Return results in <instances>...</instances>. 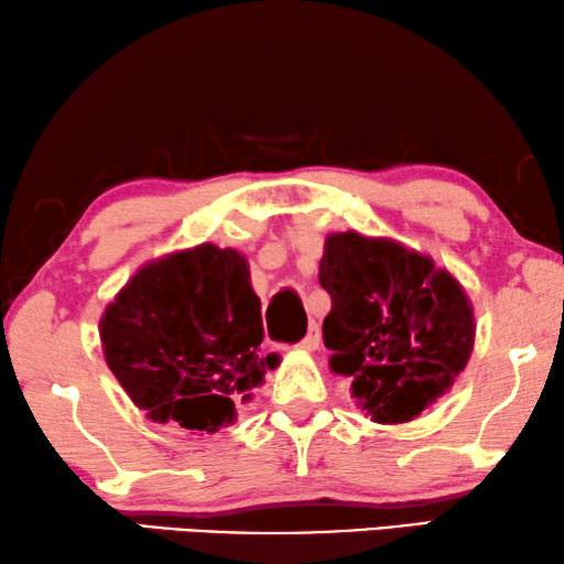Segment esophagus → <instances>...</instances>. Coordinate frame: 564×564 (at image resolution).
Segmentation results:
<instances>
[{
  "mask_svg": "<svg viewBox=\"0 0 564 564\" xmlns=\"http://www.w3.org/2000/svg\"><path fill=\"white\" fill-rule=\"evenodd\" d=\"M319 339H322V335H319V327H317V325H310L307 335H304V337L300 339L297 347H300V349H307V352H312V349H317V347H319Z\"/></svg>",
  "mask_w": 564,
  "mask_h": 564,
  "instance_id": "esophagus-1",
  "label": "esophagus"
}]
</instances>
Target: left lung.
<instances>
[{
  "mask_svg": "<svg viewBox=\"0 0 564 564\" xmlns=\"http://www.w3.org/2000/svg\"><path fill=\"white\" fill-rule=\"evenodd\" d=\"M329 292V367L377 422H408L449 390L475 343L465 290L430 257L392 239L329 235L319 262Z\"/></svg>",
  "mask_w": 564,
  "mask_h": 564,
  "instance_id": "left-lung-1",
  "label": "left lung"
}]
</instances>
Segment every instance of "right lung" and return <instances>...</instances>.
Instances as JSON below:
<instances>
[{
  "instance_id": "right-lung-1",
  "label": "right lung",
  "mask_w": 564,
  "mask_h": 564,
  "mask_svg": "<svg viewBox=\"0 0 564 564\" xmlns=\"http://www.w3.org/2000/svg\"><path fill=\"white\" fill-rule=\"evenodd\" d=\"M245 257L199 245L142 267L99 322L105 359L154 422L217 432L276 365Z\"/></svg>"
}]
</instances>
